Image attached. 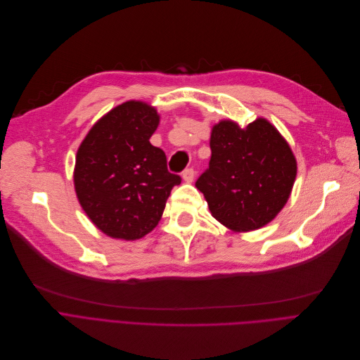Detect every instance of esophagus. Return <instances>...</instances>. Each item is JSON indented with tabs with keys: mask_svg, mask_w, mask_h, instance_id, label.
Segmentation results:
<instances>
[{
	"mask_svg": "<svg viewBox=\"0 0 360 360\" xmlns=\"http://www.w3.org/2000/svg\"><path fill=\"white\" fill-rule=\"evenodd\" d=\"M195 176H196V171L193 168H187V169L183 171V176L181 177H183V180L186 183H192L195 180Z\"/></svg>",
	"mask_w": 360,
	"mask_h": 360,
	"instance_id": "1",
	"label": "esophagus"
}]
</instances>
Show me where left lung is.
Listing matches in <instances>:
<instances>
[{
  "label": "left lung",
  "mask_w": 360,
  "mask_h": 360,
  "mask_svg": "<svg viewBox=\"0 0 360 360\" xmlns=\"http://www.w3.org/2000/svg\"><path fill=\"white\" fill-rule=\"evenodd\" d=\"M210 168L196 187L211 215L231 231L258 230L284 208L297 174L288 142L266 118L246 127L219 120L211 129Z\"/></svg>",
  "instance_id": "8db88e82"
}]
</instances>
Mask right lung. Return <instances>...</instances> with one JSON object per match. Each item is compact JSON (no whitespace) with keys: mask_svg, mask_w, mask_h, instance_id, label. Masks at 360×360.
<instances>
[{"mask_svg":"<svg viewBox=\"0 0 360 360\" xmlns=\"http://www.w3.org/2000/svg\"><path fill=\"white\" fill-rule=\"evenodd\" d=\"M160 124L155 107L126 101L102 115L82 141L75 191L92 224L118 240H138L158 226L180 176L167 169L162 149L150 145Z\"/></svg>","mask_w":360,"mask_h":360,"instance_id":"1","label":"right lung"}]
</instances>
